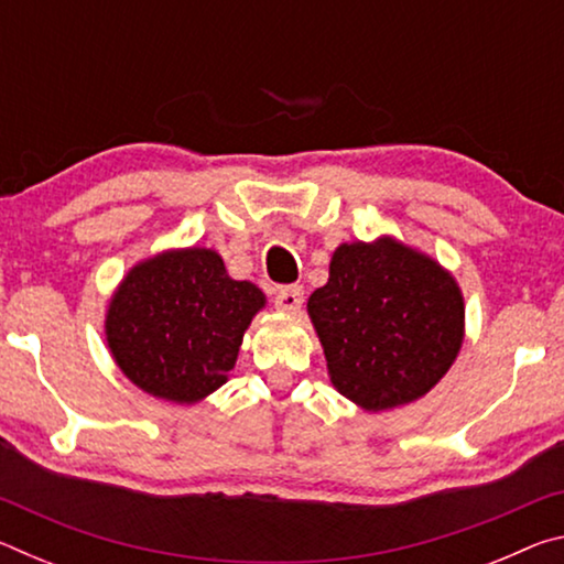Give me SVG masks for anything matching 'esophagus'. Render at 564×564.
Instances as JSON below:
<instances>
[{
    "label": "esophagus",
    "instance_id": "obj_1",
    "mask_svg": "<svg viewBox=\"0 0 564 564\" xmlns=\"http://www.w3.org/2000/svg\"><path fill=\"white\" fill-rule=\"evenodd\" d=\"M273 303L281 313H299L303 305V289L301 285H285V289L275 293Z\"/></svg>",
    "mask_w": 564,
    "mask_h": 564
}]
</instances>
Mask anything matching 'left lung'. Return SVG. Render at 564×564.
Segmentation results:
<instances>
[{
  "label": "left lung",
  "instance_id": "left-lung-1",
  "mask_svg": "<svg viewBox=\"0 0 564 564\" xmlns=\"http://www.w3.org/2000/svg\"><path fill=\"white\" fill-rule=\"evenodd\" d=\"M305 308L333 388L368 413L431 393L465 338V299L455 275L388 234L340 243L328 283L311 293Z\"/></svg>",
  "mask_w": 564,
  "mask_h": 564
}]
</instances>
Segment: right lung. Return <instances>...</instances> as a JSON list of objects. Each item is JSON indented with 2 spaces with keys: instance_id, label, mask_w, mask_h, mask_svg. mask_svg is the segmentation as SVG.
Listing matches in <instances>:
<instances>
[{
  "instance_id": "right-lung-1",
  "label": "right lung",
  "mask_w": 564,
  "mask_h": 564,
  "mask_svg": "<svg viewBox=\"0 0 564 564\" xmlns=\"http://www.w3.org/2000/svg\"><path fill=\"white\" fill-rule=\"evenodd\" d=\"M265 293L228 275L206 246L166 248L113 289L104 336L113 362L147 395L196 405L228 380Z\"/></svg>"
}]
</instances>
